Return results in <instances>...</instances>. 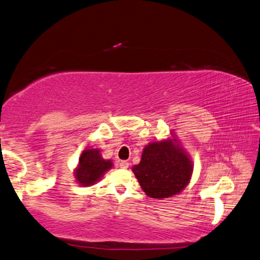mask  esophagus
Here are the masks:
<instances>
[{
	"label": "esophagus",
	"mask_w": 260,
	"mask_h": 260,
	"mask_svg": "<svg viewBox=\"0 0 260 260\" xmlns=\"http://www.w3.org/2000/svg\"><path fill=\"white\" fill-rule=\"evenodd\" d=\"M118 166L121 167V169H127V167H129V162L125 160H121L118 162Z\"/></svg>",
	"instance_id": "obj_1"
}]
</instances>
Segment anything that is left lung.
<instances>
[{
    "label": "left lung",
    "instance_id": "1",
    "mask_svg": "<svg viewBox=\"0 0 260 260\" xmlns=\"http://www.w3.org/2000/svg\"><path fill=\"white\" fill-rule=\"evenodd\" d=\"M193 170V160L175 133L145 145L141 162L133 167L147 197L159 200L180 194L188 186Z\"/></svg>",
    "mask_w": 260,
    "mask_h": 260
}]
</instances>
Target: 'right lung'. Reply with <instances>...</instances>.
<instances>
[{
    "instance_id": "add662e5",
    "label": "right lung",
    "mask_w": 260,
    "mask_h": 260,
    "mask_svg": "<svg viewBox=\"0 0 260 260\" xmlns=\"http://www.w3.org/2000/svg\"><path fill=\"white\" fill-rule=\"evenodd\" d=\"M114 162L111 159L102 157L101 150L85 149L79 157V162L74 169V178L79 185L90 187L99 182L108 171L113 169Z\"/></svg>"
}]
</instances>
